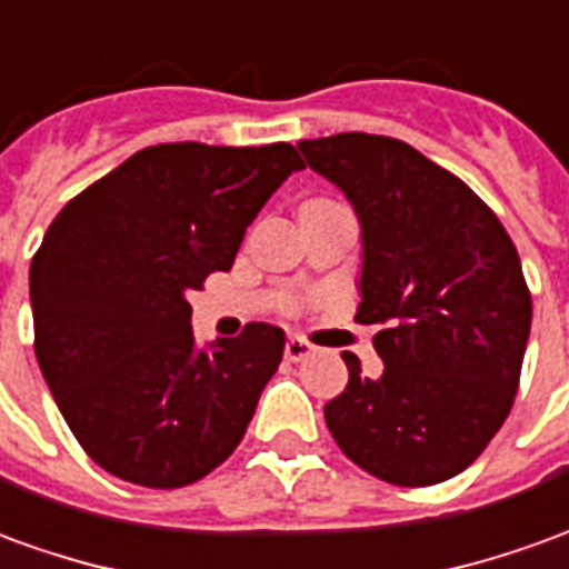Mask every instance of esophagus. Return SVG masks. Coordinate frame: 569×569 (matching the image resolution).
I'll use <instances>...</instances> for the list:
<instances>
[{"instance_id": "1", "label": "esophagus", "mask_w": 569, "mask_h": 569, "mask_svg": "<svg viewBox=\"0 0 569 569\" xmlns=\"http://www.w3.org/2000/svg\"><path fill=\"white\" fill-rule=\"evenodd\" d=\"M310 353H313V345L305 341V338H289V341H286V359H289V362H305Z\"/></svg>"}]
</instances>
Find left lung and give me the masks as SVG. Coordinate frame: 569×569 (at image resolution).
<instances>
[{
    "instance_id": "1",
    "label": "left lung",
    "mask_w": 569,
    "mask_h": 569,
    "mask_svg": "<svg viewBox=\"0 0 569 569\" xmlns=\"http://www.w3.org/2000/svg\"><path fill=\"white\" fill-rule=\"evenodd\" d=\"M298 149L357 212V322L381 326L383 371L366 378L345 353L350 381L326 427L371 476L439 485L488 448L515 402L533 317L518 249L463 179L408 142L335 133Z\"/></svg>"
}]
</instances>
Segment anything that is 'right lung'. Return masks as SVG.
<instances>
[{
  "label": "right lung",
  "instance_id": "add662e5",
  "mask_svg": "<svg viewBox=\"0 0 569 569\" xmlns=\"http://www.w3.org/2000/svg\"><path fill=\"white\" fill-rule=\"evenodd\" d=\"M296 146L161 142L57 212L30 264L36 359L60 415L106 472L186 488L234 451L286 335L249 322L198 347L188 292L231 271Z\"/></svg>",
  "mask_w": 569,
  "mask_h": 569
}]
</instances>
